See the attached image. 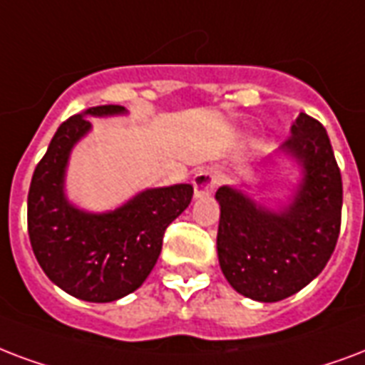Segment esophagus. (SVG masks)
Wrapping results in <instances>:
<instances>
[{"label": "esophagus", "mask_w": 365, "mask_h": 365, "mask_svg": "<svg viewBox=\"0 0 365 365\" xmlns=\"http://www.w3.org/2000/svg\"><path fill=\"white\" fill-rule=\"evenodd\" d=\"M216 174H214L212 168H201L193 176V189L195 197H207L214 191L216 187Z\"/></svg>", "instance_id": "34e87169"}]
</instances>
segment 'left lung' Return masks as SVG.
Here are the masks:
<instances>
[{"label":"left lung","mask_w":365,"mask_h":365,"mask_svg":"<svg viewBox=\"0 0 365 365\" xmlns=\"http://www.w3.org/2000/svg\"><path fill=\"white\" fill-rule=\"evenodd\" d=\"M282 149L304 170L289 207L272 212L237 189L216 191L220 268L237 293L258 302L306 287L329 262L341 232L343 180L322 122L300 113Z\"/></svg>","instance_id":"left-lung-1"}]
</instances>
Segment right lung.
<instances>
[{"instance_id": "add662e5", "label": "right lung", "mask_w": 365, "mask_h": 365, "mask_svg": "<svg viewBox=\"0 0 365 365\" xmlns=\"http://www.w3.org/2000/svg\"><path fill=\"white\" fill-rule=\"evenodd\" d=\"M118 113H124L120 105L86 110L93 116ZM90 128V120L74 115L53 135L30 182L28 235L36 260L55 285L88 302H113L151 274L164 232L189 207L193 187L147 189L107 214L78 210L65 199V168L71 149Z\"/></svg>"}]
</instances>
